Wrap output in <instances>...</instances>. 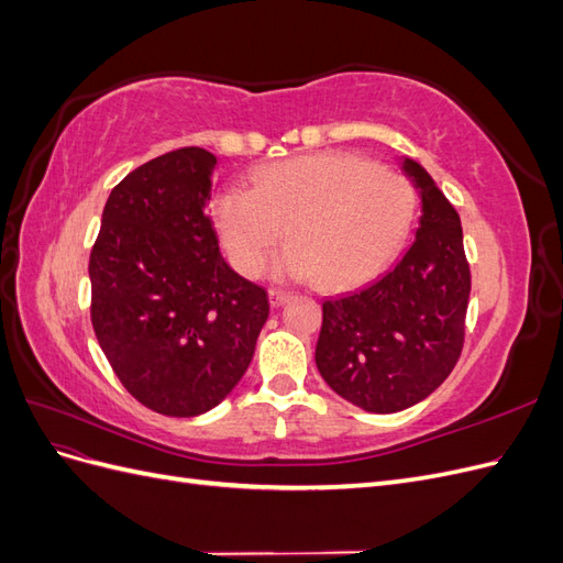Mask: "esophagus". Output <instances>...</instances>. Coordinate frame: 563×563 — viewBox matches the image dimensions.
I'll return each mask as SVG.
<instances>
[{
  "label": "esophagus",
  "mask_w": 563,
  "mask_h": 563,
  "mask_svg": "<svg viewBox=\"0 0 563 563\" xmlns=\"http://www.w3.org/2000/svg\"><path fill=\"white\" fill-rule=\"evenodd\" d=\"M267 298H269V305H272V308H279V305H284L288 298H291V296H288L286 291H279V288H269V291H267Z\"/></svg>",
  "instance_id": "esophagus-1"
}]
</instances>
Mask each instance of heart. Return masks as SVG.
<instances>
[{
  "label": "heart",
  "instance_id": "1",
  "mask_svg": "<svg viewBox=\"0 0 563 563\" xmlns=\"http://www.w3.org/2000/svg\"><path fill=\"white\" fill-rule=\"evenodd\" d=\"M413 183L352 152H312L269 164L253 176V190L228 187L216 220L232 263L261 275L279 244L291 240L277 275L317 279L343 291L376 277L413 228Z\"/></svg>",
  "mask_w": 563,
  "mask_h": 563
}]
</instances>
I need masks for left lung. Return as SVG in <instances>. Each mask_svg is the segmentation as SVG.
Instances as JSON below:
<instances>
[{
	"mask_svg": "<svg viewBox=\"0 0 563 563\" xmlns=\"http://www.w3.org/2000/svg\"><path fill=\"white\" fill-rule=\"evenodd\" d=\"M420 195L416 242L387 275L323 300L314 362L329 387L368 413H397L449 378L465 340L470 265L451 201L404 157Z\"/></svg>",
	"mask_w": 563,
	"mask_h": 563,
	"instance_id": "8db88e82",
	"label": "left lung"
}]
</instances>
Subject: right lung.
Returning <instances> with one entry per match:
<instances>
[{
	"label": "right lung",
	"mask_w": 563,
	"mask_h": 563,
	"mask_svg": "<svg viewBox=\"0 0 563 563\" xmlns=\"http://www.w3.org/2000/svg\"><path fill=\"white\" fill-rule=\"evenodd\" d=\"M218 159L180 147L131 172L108 197L91 249V323L122 385L162 416L192 418L246 373L269 314L236 275L209 216Z\"/></svg>",
	"instance_id": "1"
}]
</instances>
